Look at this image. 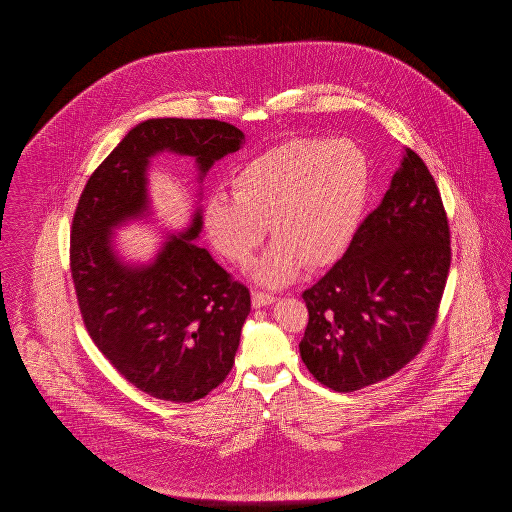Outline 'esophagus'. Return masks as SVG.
I'll list each match as a JSON object with an SVG mask.
<instances>
[{
	"label": "esophagus",
	"instance_id": "esophagus-1",
	"mask_svg": "<svg viewBox=\"0 0 512 512\" xmlns=\"http://www.w3.org/2000/svg\"><path fill=\"white\" fill-rule=\"evenodd\" d=\"M274 301H276V297L265 292H255L253 293V297H251V305H253L255 309H261V307L272 305Z\"/></svg>",
	"mask_w": 512,
	"mask_h": 512
}]
</instances>
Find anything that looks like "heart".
Here are the masks:
<instances>
[{"mask_svg":"<svg viewBox=\"0 0 512 512\" xmlns=\"http://www.w3.org/2000/svg\"><path fill=\"white\" fill-rule=\"evenodd\" d=\"M370 167L347 138H292L268 147L232 178L234 195L213 194L205 230L222 257L244 265L270 232L274 244L253 265L267 286H284L301 265L336 263L351 242L368 194Z\"/></svg>","mask_w":512,"mask_h":512,"instance_id":"1","label":"heart"}]
</instances>
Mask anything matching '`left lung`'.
Returning <instances> with one entry per match:
<instances>
[{"instance_id":"1","label":"left lung","mask_w":512,"mask_h":512,"mask_svg":"<svg viewBox=\"0 0 512 512\" xmlns=\"http://www.w3.org/2000/svg\"><path fill=\"white\" fill-rule=\"evenodd\" d=\"M451 267L449 220L434 176L407 149L382 203L340 261L303 292L301 359L320 384L355 391L422 351Z\"/></svg>"}]
</instances>
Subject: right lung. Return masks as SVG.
I'll use <instances>...</instances> for the list:
<instances>
[{"label":"right lung","mask_w":512,"mask_h":512,"mask_svg":"<svg viewBox=\"0 0 512 512\" xmlns=\"http://www.w3.org/2000/svg\"><path fill=\"white\" fill-rule=\"evenodd\" d=\"M244 132L215 119H149L132 128L88 178L74 211L71 274L92 341L122 376L151 397L192 403L224 382L234 365L251 295L192 242L171 236L149 267L115 257L111 228L147 209L149 157L192 155L203 176L238 151Z\"/></svg>","instance_id":"add662e5"}]
</instances>
